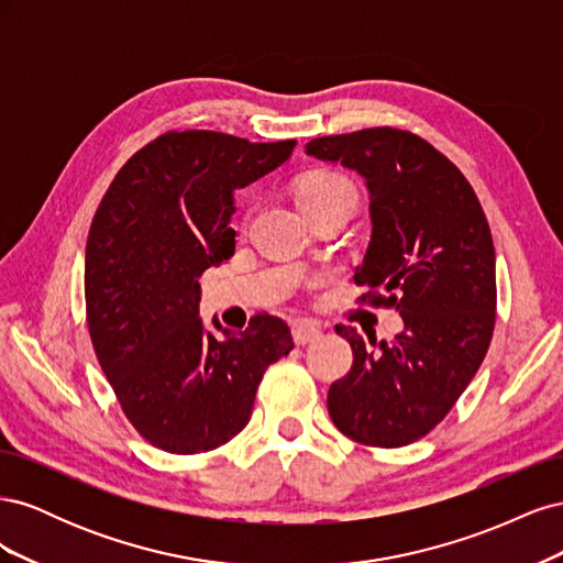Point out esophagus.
Wrapping results in <instances>:
<instances>
[{
    "label": "esophagus",
    "instance_id": "1",
    "mask_svg": "<svg viewBox=\"0 0 563 563\" xmlns=\"http://www.w3.org/2000/svg\"><path fill=\"white\" fill-rule=\"evenodd\" d=\"M291 333H294L296 345H308V343H314V340L321 338V327L312 319H300V321L294 323Z\"/></svg>",
    "mask_w": 563,
    "mask_h": 563
}]
</instances>
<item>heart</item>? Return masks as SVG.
<instances>
[{
  "label": "heart",
  "mask_w": 563,
  "mask_h": 563,
  "mask_svg": "<svg viewBox=\"0 0 563 563\" xmlns=\"http://www.w3.org/2000/svg\"><path fill=\"white\" fill-rule=\"evenodd\" d=\"M340 195L354 197V187L345 176H340L335 172H312L308 176H302L296 185V201L300 211Z\"/></svg>",
  "instance_id": "1"
}]
</instances>
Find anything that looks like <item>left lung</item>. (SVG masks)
Returning <instances> with one entry per match:
<instances>
[{
    "label": "left lung",
    "instance_id": "1",
    "mask_svg": "<svg viewBox=\"0 0 563 563\" xmlns=\"http://www.w3.org/2000/svg\"><path fill=\"white\" fill-rule=\"evenodd\" d=\"M308 155L354 168L371 195L360 302L395 308L404 331L366 338L338 323L354 362L329 389V416L364 446L397 449L430 434L463 395L496 327V249L460 168L411 131L376 126L308 143Z\"/></svg>",
    "mask_w": 563,
    "mask_h": 563
}]
</instances>
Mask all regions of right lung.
<instances>
[{
    "mask_svg": "<svg viewBox=\"0 0 563 563\" xmlns=\"http://www.w3.org/2000/svg\"><path fill=\"white\" fill-rule=\"evenodd\" d=\"M296 141L166 131L119 168L87 240L84 296L98 364L152 446L207 453L240 434L269 364L294 350L279 317L216 340L199 277L234 253L232 192L282 166ZM216 329H220V323Z\"/></svg>",
    "mask_w": 563,
    "mask_h": 563,
    "instance_id": "1",
    "label": "right lung"
}]
</instances>
